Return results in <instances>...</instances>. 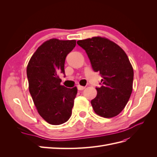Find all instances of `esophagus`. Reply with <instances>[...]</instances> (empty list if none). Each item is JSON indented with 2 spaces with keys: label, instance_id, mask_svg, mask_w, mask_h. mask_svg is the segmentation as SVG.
Wrapping results in <instances>:
<instances>
[{
  "label": "esophagus",
  "instance_id": "obj_1",
  "mask_svg": "<svg viewBox=\"0 0 157 157\" xmlns=\"http://www.w3.org/2000/svg\"><path fill=\"white\" fill-rule=\"evenodd\" d=\"M77 88L78 90H82L85 88L84 86H80V85H78L77 86Z\"/></svg>",
  "mask_w": 157,
  "mask_h": 157
}]
</instances>
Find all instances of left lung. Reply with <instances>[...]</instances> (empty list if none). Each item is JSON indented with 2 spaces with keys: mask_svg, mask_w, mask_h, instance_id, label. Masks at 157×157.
<instances>
[{
  "mask_svg": "<svg viewBox=\"0 0 157 157\" xmlns=\"http://www.w3.org/2000/svg\"><path fill=\"white\" fill-rule=\"evenodd\" d=\"M88 55L93 70L102 79L91 101L94 112L104 118L118 115L132 92L134 70L126 54L115 42L100 36L78 40Z\"/></svg>",
  "mask_w": 157,
  "mask_h": 157,
  "instance_id": "left-lung-1",
  "label": "left lung"
}]
</instances>
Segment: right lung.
Returning a JSON list of instances; mask_svg holds the SVG:
<instances>
[{
	"mask_svg": "<svg viewBox=\"0 0 157 157\" xmlns=\"http://www.w3.org/2000/svg\"><path fill=\"white\" fill-rule=\"evenodd\" d=\"M75 46V40L50 39L37 48L27 65L33 102L41 117L52 125L67 122L72 114L77 88L61 86L59 74H65L66 56Z\"/></svg>",
	"mask_w": 157,
	"mask_h": 157,
	"instance_id": "add662e5",
	"label": "right lung"
}]
</instances>
